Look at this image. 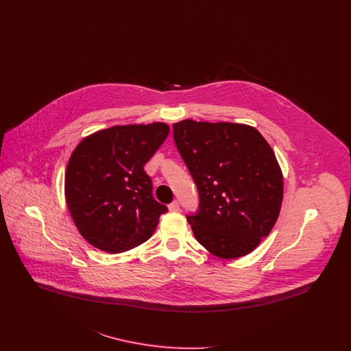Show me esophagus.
Here are the masks:
<instances>
[{"instance_id":"34e87169","label":"esophagus","mask_w":351,"mask_h":351,"mask_svg":"<svg viewBox=\"0 0 351 351\" xmlns=\"http://www.w3.org/2000/svg\"><path fill=\"white\" fill-rule=\"evenodd\" d=\"M168 209H169L171 212H179V210H180V205H179L178 201H172V202L168 205Z\"/></svg>"}]
</instances>
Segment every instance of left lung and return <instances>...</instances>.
I'll return each mask as SVG.
<instances>
[{"label":"left lung","mask_w":351,"mask_h":351,"mask_svg":"<svg viewBox=\"0 0 351 351\" xmlns=\"http://www.w3.org/2000/svg\"><path fill=\"white\" fill-rule=\"evenodd\" d=\"M173 141L199 192L186 216L199 243L213 255H247L279 217L283 176L266 139L247 125L175 123Z\"/></svg>","instance_id":"1"}]
</instances>
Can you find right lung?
<instances>
[{
	"instance_id": "add662e5",
	"label": "right lung",
	"mask_w": 351,
	"mask_h": 351,
	"mask_svg": "<svg viewBox=\"0 0 351 351\" xmlns=\"http://www.w3.org/2000/svg\"><path fill=\"white\" fill-rule=\"evenodd\" d=\"M166 123L113 126L83 139L66 171V200L79 232L110 254L146 242L166 205L152 196L143 169L166 141Z\"/></svg>"
}]
</instances>
